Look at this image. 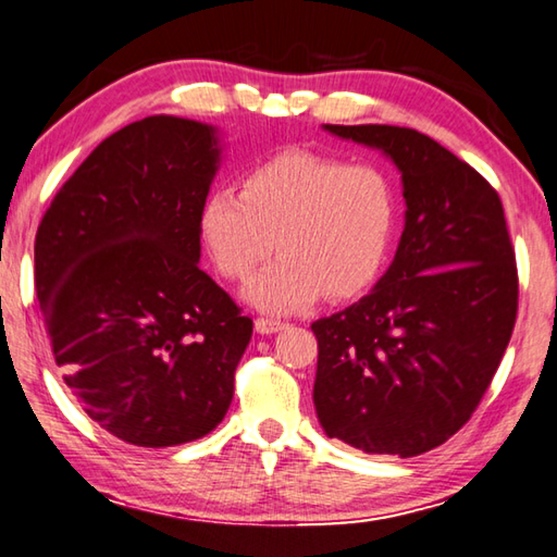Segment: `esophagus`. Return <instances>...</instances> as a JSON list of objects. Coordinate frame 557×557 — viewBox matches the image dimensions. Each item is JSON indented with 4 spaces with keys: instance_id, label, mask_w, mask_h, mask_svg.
Segmentation results:
<instances>
[{
    "instance_id": "esophagus-1",
    "label": "esophagus",
    "mask_w": 557,
    "mask_h": 557,
    "mask_svg": "<svg viewBox=\"0 0 557 557\" xmlns=\"http://www.w3.org/2000/svg\"><path fill=\"white\" fill-rule=\"evenodd\" d=\"M280 329H285V323L277 319H265V317L256 319V331L262 333V336H268V333H277Z\"/></svg>"
}]
</instances>
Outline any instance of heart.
<instances>
[{
  "label": "heart",
  "instance_id": "obj_1",
  "mask_svg": "<svg viewBox=\"0 0 557 557\" xmlns=\"http://www.w3.org/2000/svg\"><path fill=\"white\" fill-rule=\"evenodd\" d=\"M394 228L397 195L384 170L313 150L260 160L240 191L211 189L199 214L201 240L228 282L248 280L280 250L246 287L250 305L275 313L305 309L321 295H366L387 265Z\"/></svg>",
  "mask_w": 557,
  "mask_h": 557
}]
</instances>
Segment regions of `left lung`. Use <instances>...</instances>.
Masks as SVG:
<instances>
[{
  "instance_id": "left-lung-1",
  "label": "left lung",
  "mask_w": 557,
  "mask_h": 557,
  "mask_svg": "<svg viewBox=\"0 0 557 557\" xmlns=\"http://www.w3.org/2000/svg\"><path fill=\"white\" fill-rule=\"evenodd\" d=\"M326 131L394 160L407 224L377 287L311 323L313 407L329 438L413 458L470 421L509 346L519 272L507 219L497 189L419 131Z\"/></svg>"
}]
</instances>
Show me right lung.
Here are the masks:
<instances>
[{
  "label": "right lung",
  "instance_id": "1",
  "mask_svg": "<svg viewBox=\"0 0 557 557\" xmlns=\"http://www.w3.org/2000/svg\"><path fill=\"white\" fill-rule=\"evenodd\" d=\"M214 128L134 121L99 144L38 224L34 277L55 366L119 441L168 448L214 431L252 321L199 268Z\"/></svg>",
  "mask_w": 557,
  "mask_h": 557
}]
</instances>
